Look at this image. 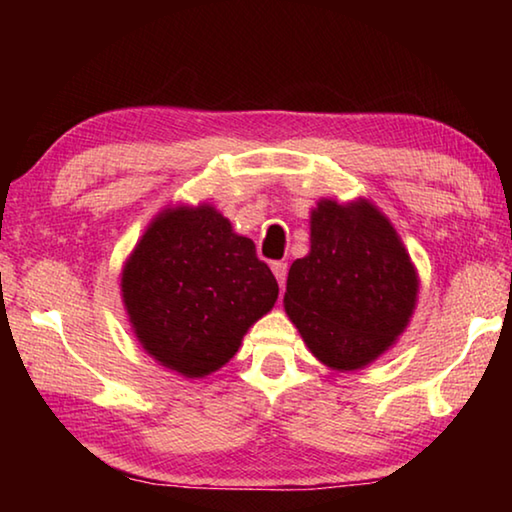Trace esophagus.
Masks as SVG:
<instances>
[{"instance_id":"obj_1","label":"esophagus","mask_w":512,"mask_h":512,"mask_svg":"<svg viewBox=\"0 0 512 512\" xmlns=\"http://www.w3.org/2000/svg\"><path fill=\"white\" fill-rule=\"evenodd\" d=\"M287 262H273L271 264V271L275 275L277 284H280V289H284V284H287Z\"/></svg>"}]
</instances>
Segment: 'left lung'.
I'll use <instances>...</instances> for the list:
<instances>
[{
  "mask_svg": "<svg viewBox=\"0 0 512 512\" xmlns=\"http://www.w3.org/2000/svg\"><path fill=\"white\" fill-rule=\"evenodd\" d=\"M309 223V255L289 268L284 309L320 363L363 368L409 325L418 273L391 221L366 198H325Z\"/></svg>",
  "mask_w": 512,
  "mask_h": 512,
  "instance_id": "left-lung-1",
  "label": "left lung"
}]
</instances>
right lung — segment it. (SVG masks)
Returning <instances> with one entry per match:
<instances>
[{"mask_svg": "<svg viewBox=\"0 0 512 512\" xmlns=\"http://www.w3.org/2000/svg\"><path fill=\"white\" fill-rule=\"evenodd\" d=\"M277 282L248 237L212 205L167 207L121 271V298L142 348L183 377L235 357L255 320L273 309Z\"/></svg>", "mask_w": 512, "mask_h": 512, "instance_id": "add662e5", "label": "right lung"}]
</instances>
